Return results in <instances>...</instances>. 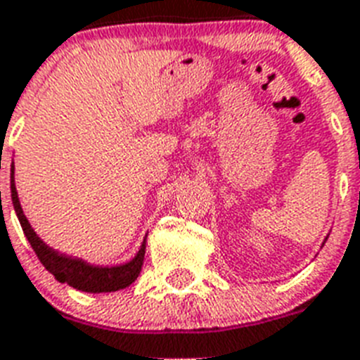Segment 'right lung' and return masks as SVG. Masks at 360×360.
Instances as JSON below:
<instances>
[{
	"label": "right lung",
	"mask_w": 360,
	"mask_h": 360,
	"mask_svg": "<svg viewBox=\"0 0 360 360\" xmlns=\"http://www.w3.org/2000/svg\"><path fill=\"white\" fill-rule=\"evenodd\" d=\"M11 198H13V205L18 216L20 226H22L23 233L27 236L29 244L37 253L38 261L42 262L44 268L53 274L55 279L58 283H68L70 286H74L77 290L83 292H116L122 290L125 286H129L131 283L136 281L142 264H144V253H146V238L140 246L139 253L131 259L129 262L120 266H94L84 262L83 259H74V257L63 255L55 251L53 248H49L48 244H44L40 240V236L37 235L27 221L25 214H23L22 205H20L18 192H16V185H14V168L11 174Z\"/></svg>",
	"instance_id": "1"
}]
</instances>
